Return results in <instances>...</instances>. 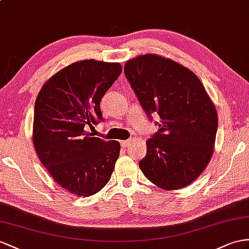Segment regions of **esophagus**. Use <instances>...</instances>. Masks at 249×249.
<instances>
[{
    "label": "esophagus",
    "instance_id": "esophagus-1",
    "mask_svg": "<svg viewBox=\"0 0 249 249\" xmlns=\"http://www.w3.org/2000/svg\"><path fill=\"white\" fill-rule=\"evenodd\" d=\"M121 145H122V147L126 148L127 146L130 145V140H124V141H121Z\"/></svg>",
    "mask_w": 249,
    "mask_h": 249
}]
</instances>
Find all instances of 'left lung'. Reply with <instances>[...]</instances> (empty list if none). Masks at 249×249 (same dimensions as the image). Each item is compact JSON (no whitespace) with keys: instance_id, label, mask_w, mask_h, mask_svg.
I'll return each mask as SVG.
<instances>
[{"instance_id":"left-lung-1","label":"left lung","mask_w":249,"mask_h":249,"mask_svg":"<svg viewBox=\"0 0 249 249\" xmlns=\"http://www.w3.org/2000/svg\"><path fill=\"white\" fill-rule=\"evenodd\" d=\"M124 73L146 116L160 117L140 169L163 189L189 185L210 161L218 130V114L205 88L189 69L157 54L126 62Z\"/></svg>"}]
</instances>
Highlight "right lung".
<instances>
[{"mask_svg":"<svg viewBox=\"0 0 249 249\" xmlns=\"http://www.w3.org/2000/svg\"><path fill=\"white\" fill-rule=\"evenodd\" d=\"M118 63L75 62L43 85L35 104L34 145L41 163L64 189L79 196L109 181L120 143L86 131L104 121L100 103L119 75Z\"/></svg>","mask_w":249,"mask_h":249,"instance_id":"add662e5","label":"right lung"}]
</instances>
